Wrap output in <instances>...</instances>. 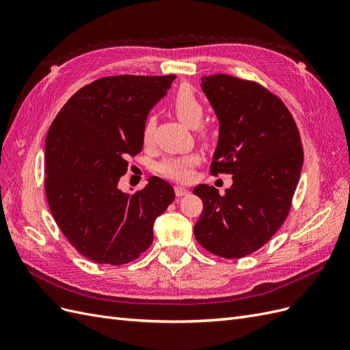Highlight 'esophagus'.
Listing matches in <instances>:
<instances>
[{
	"mask_svg": "<svg viewBox=\"0 0 350 350\" xmlns=\"http://www.w3.org/2000/svg\"><path fill=\"white\" fill-rule=\"evenodd\" d=\"M175 194H176V197H184V196L189 194V191H188L187 188H184V187H181V185H176V187H175Z\"/></svg>",
	"mask_w": 350,
	"mask_h": 350,
	"instance_id": "obj_1",
	"label": "esophagus"
}]
</instances>
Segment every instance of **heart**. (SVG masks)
Here are the masks:
<instances>
[{
  "label": "heart",
  "mask_w": 350,
  "mask_h": 350,
  "mask_svg": "<svg viewBox=\"0 0 350 350\" xmlns=\"http://www.w3.org/2000/svg\"><path fill=\"white\" fill-rule=\"evenodd\" d=\"M172 108L178 120L189 129H198L204 120V107L191 88L183 86L172 99ZM154 129V118L149 116L143 129V139L149 142ZM200 162L198 154L167 157L159 165V172L174 181H188L193 175V167Z\"/></svg>",
  "instance_id": "obj_1"
}]
</instances>
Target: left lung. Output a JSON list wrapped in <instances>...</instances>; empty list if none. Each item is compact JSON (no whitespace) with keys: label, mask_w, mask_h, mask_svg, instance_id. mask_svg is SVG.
I'll return each instance as SVG.
<instances>
[{"label":"left lung","mask_w":350,"mask_h":350,"mask_svg":"<svg viewBox=\"0 0 350 350\" xmlns=\"http://www.w3.org/2000/svg\"><path fill=\"white\" fill-rule=\"evenodd\" d=\"M219 121L211 172L232 175L224 196L200 184L203 211L196 239L215 256L241 258L257 251L282 226L298 185L304 152L283 102L260 84L225 74L201 79Z\"/></svg>","instance_id":"obj_1"}]
</instances>
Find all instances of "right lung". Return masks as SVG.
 Returning <instances> with one entry per match:
<instances>
[{"label":"right lung","instance_id":"1","mask_svg":"<svg viewBox=\"0 0 350 350\" xmlns=\"http://www.w3.org/2000/svg\"><path fill=\"white\" fill-rule=\"evenodd\" d=\"M175 76H115L81 88L52 121L45 142L51 213L81 256L99 264L130 262L153 242V224L175 198L152 176L142 191L118 188L126 157L143 149L147 115Z\"/></svg>","mask_w":350,"mask_h":350}]
</instances>
